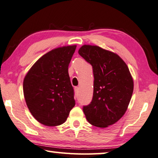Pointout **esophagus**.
Wrapping results in <instances>:
<instances>
[{
    "label": "esophagus",
    "mask_w": 158,
    "mask_h": 158,
    "mask_svg": "<svg viewBox=\"0 0 158 158\" xmlns=\"http://www.w3.org/2000/svg\"><path fill=\"white\" fill-rule=\"evenodd\" d=\"M79 90H80V87H75V92L77 94V93L79 92Z\"/></svg>",
    "instance_id": "34e87169"
}]
</instances>
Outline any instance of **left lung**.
Wrapping results in <instances>:
<instances>
[{"mask_svg":"<svg viewBox=\"0 0 158 158\" xmlns=\"http://www.w3.org/2000/svg\"><path fill=\"white\" fill-rule=\"evenodd\" d=\"M78 53L92 65L94 78L92 99L82 110L91 125L106 127L118 122L127 109L133 79L125 61L115 53L86 45Z\"/></svg>","mask_w":158,"mask_h":158,"instance_id":"8db88e82","label":"left lung"}]
</instances>
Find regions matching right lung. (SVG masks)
Masks as SVG:
<instances>
[{
  "label": "right lung",
  "instance_id": "1",
  "mask_svg": "<svg viewBox=\"0 0 158 158\" xmlns=\"http://www.w3.org/2000/svg\"><path fill=\"white\" fill-rule=\"evenodd\" d=\"M76 45L49 52L35 62L24 77L23 90L31 113L38 122L57 126L74 107V90L68 69Z\"/></svg>",
  "mask_w": 158,
  "mask_h": 158
}]
</instances>
